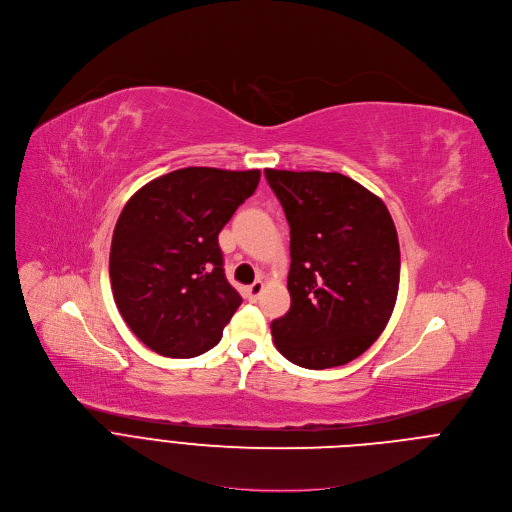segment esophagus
<instances>
[{
  "label": "esophagus",
  "mask_w": 512,
  "mask_h": 512,
  "mask_svg": "<svg viewBox=\"0 0 512 512\" xmlns=\"http://www.w3.org/2000/svg\"><path fill=\"white\" fill-rule=\"evenodd\" d=\"M263 283L261 281H255L253 285H249L247 289H245V297L249 299V301H257L259 297H261V293H263Z\"/></svg>",
  "instance_id": "34e87169"
}]
</instances>
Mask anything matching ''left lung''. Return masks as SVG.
I'll list each match as a JSON object with an SVG mask.
<instances>
[{
  "label": "left lung",
  "mask_w": 512,
  "mask_h": 512,
  "mask_svg": "<svg viewBox=\"0 0 512 512\" xmlns=\"http://www.w3.org/2000/svg\"><path fill=\"white\" fill-rule=\"evenodd\" d=\"M291 227V309L271 323L277 351L305 369L363 355L395 309L401 251L385 203L347 175L265 169Z\"/></svg>",
  "instance_id": "1"
}]
</instances>
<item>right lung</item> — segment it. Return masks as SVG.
Wrapping results in <instances>:
<instances>
[{"instance_id":"obj_1","label":"right lung","mask_w":512,"mask_h":512,"mask_svg":"<svg viewBox=\"0 0 512 512\" xmlns=\"http://www.w3.org/2000/svg\"><path fill=\"white\" fill-rule=\"evenodd\" d=\"M259 179V169L185 167L125 203L111 239V291L151 351L189 359L221 341L243 299L225 279L217 237Z\"/></svg>"}]
</instances>
